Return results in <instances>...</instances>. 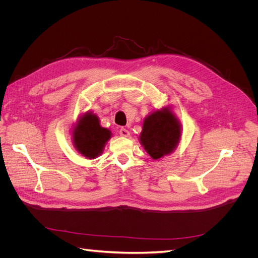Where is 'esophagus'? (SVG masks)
Wrapping results in <instances>:
<instances>
[{"mask_svg": "<svg viewBox=\"0 0 258 258\" xmlns=\"http://www.w3.org/2000/svg\"><path fill=\"white\" fill-rule=\"evenodd\" d=\"M119 135H120L121 137L127 138V137L130 136V132H129V130L126 129V128H120V129H119Z\"/></svg>", "mask_w": 258, "mask_h": 258, "instance_id": "34e87169", "label": "esophagus"}]
</instances>
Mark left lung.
Masks as SVG:
<instances>
[{
	"label": "left lung",
	"instance_id": "8db88e82",
	"mask_svg": "<svg viewBox=\"0 0 258 258\" xmlns=\"http://www.w3.org/2000/svg\"><path fill=\"white\" fill-rule=\"evenodd\" d=\"M181 123L170 106H167L145 117L139 139L146 153L157 160L175 150L181 140Z\"/></svg>",
	"mask_w": 258,
	"mask_h": 258
}]
</instances>
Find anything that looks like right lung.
<instances>
[{"instance_id": "right-lung-1", "label": "right lung", "mask_w": 258, "mask_h": 258, "mask_svg": "<svg viewBox=\"0 0 258 258\" xmlns=\"http://www.w3.org/2000/svg\"><path fill=\"white\" fill-rule=\"evenodd\" d=\"M73 145L76 151L88 159H95L103 153L112 137L107 128L100 126L99 117L92 112L84 113L73 127Z\"/></svg>"}]
</instances>
